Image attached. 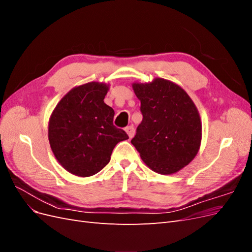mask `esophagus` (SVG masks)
<instances>
[{
  "label": "esophagus",
  "instance_id": "esophagus-1",
  "mask_svg": "<svg viewBox=\"0 0 252 252\" xmlns=\"http://www.w3.org/2000/svg\"><path fill=\"white\" fill-rule=\"evenodd\" d=\"M125 131L127 132L129 139L133 138V135H134V128H133V126H127L125 128Z\"/></svg>",
  "mask_w": 252,
  "mask_h": 252
}]
</instances>
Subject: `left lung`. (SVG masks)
Here are the masks:
<instances>
[{
    "mask_svg": "<svg viewBox=\"0 0 252 252\" xmlns=\"http://www.w3.org/2000/svg\"><path fill=\"white\" fill-rule=\"evenodd\" d=\"M143 120L131 144L151 170L172 174L199 152L202 122L196 106L178 84L162 78L133 83Z\"/></svg>",
    "mask_w": 252,
    "mask_h": 252,
    "instance_id": "8db88e82",
    "label": "left lung"
}]
</instances>
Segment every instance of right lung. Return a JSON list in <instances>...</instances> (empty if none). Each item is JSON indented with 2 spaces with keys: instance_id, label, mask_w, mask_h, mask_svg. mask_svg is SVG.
Masks as SVG:
<instances>
[{
  "instance_id": "add662e5",
  "label": "right lung",
  "mask_w": 252,
  "mask_h": 252,
  "mask_svg": "<svg viewBox=\"0 0 252 252\" xmlns=\"http://www.w3.org/2000/svg\"><path fill=\"white\" fill-rule=\"evenodd\" d=\"M106 83L89 82L73 87L61 98L48 123L51 150L64 169L91 177L107 165L116 145L128 139L113 125L114 110L104 103Z\"/></svg>"
}]
</instances>
